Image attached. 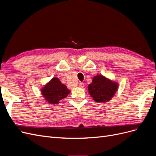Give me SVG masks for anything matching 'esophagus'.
<instances>
[{"instance_id": "1", "label": "esophagus", "mask_w": 156, "mask_h": 156, "mask_svg": "<svg viewBox=\"0 0 156 156\" xmlns=\"http://www.w3.org/2000/svg\"><path fill=\"white\" fill-rule=\"evenodd\" d=\"M79 87L81 88H83L84 87V84L83 83H79Z\"/></svg>"}]
</instances>
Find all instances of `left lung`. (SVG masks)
<instances>
[{
	"instance_id": "1",
	"label": "left lung",
	"mask_w": 156,
	"mask_h": 156,
	"mask_svg": "<svg viewBox=\"0 0 156 156\" xmlns=\"http://www.w3.org/2000/svg\"><path fill=\"white\" fill-rule=\"evenodd\" d=\"M118 83L101 75L95 76L88 87L89 94L96 102L103 103L111 100L118 90Z\"/></svg>"
}]
</instances>
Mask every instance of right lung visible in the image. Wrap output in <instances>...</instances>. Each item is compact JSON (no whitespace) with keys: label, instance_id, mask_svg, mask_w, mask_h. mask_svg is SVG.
Returning a JSON list of instances; mask_svg holds the SVG:
<instances>
[{"label":"right lung","instance_id":"1","mask_svg":"<svg viewBox=\"0 0 156 156\" xmlns=\"http://www.w3.org/2000/svg\"><path fill=\"white\" fill-rule=\"evenodd\" d=\"M41 91L47 102L51 104H58L60 100L66 98L70 92L66 86L56 77L52 79L41 88Z\"/></svg>","mask_w":156,"mask_h":156}]
</instances>
